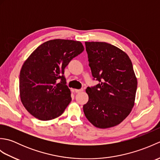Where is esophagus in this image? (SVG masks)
<instances>
[{"label": "esophagus", "mask_w": 160, "mask_h": 160, "mask_svg": "<svg viewBox=\"0 0 160 160\" xmlns=\"http://www.w3.org/2000/svg\"><path fill=\"white\" fill-rule=\"evenodd\" d=\"M74 91L76 93H80L82 92V91H83V89H75Z\"/></svg>", "instance_id": "esophagus-1"}]
</instances>
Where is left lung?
I'll use <instances>...</instances> for the list:
<instances>
[{
	"mask_svg": "<svg viewBox=\"0 0 160 160\" xmlns=\"http://www.w3.org/2000/svg\"><path fill=\"white\" fill-rule=\"evenodd\" d=\"M92 76L100 82L87 87L89 100L83 106L87 120L95 127L117 126L134 107L138 80L130 58L122 49L104 42H85Z\"/></svg>",
	"mask_w": 160,
	"mask_h": 160,
	"instance_id": "left-lung-1",
	"label": "left lung"
}]
</instances>
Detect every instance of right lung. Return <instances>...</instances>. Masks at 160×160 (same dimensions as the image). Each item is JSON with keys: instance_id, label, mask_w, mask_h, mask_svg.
Returning a JSON list of instances; mask_svg holds the SVG:
<instances>
[{"instance_id": "obj_1", "label": "right lung", "mask_w": 160, "mask_h": 160, "mask_svg": "<svg viewBox=\"0 0 160 160\" xmlns=\"http://www.w3.org/2000/svg\"><path fill=\"white\" fill-rule=\"evenodd\" d=\"M84 49L80 41L51 40L37 47L25 61L20 72V97L33 117L47 121L63 113L71 101L63 76L64 68Z\"/></svg>"}]
</instances>
